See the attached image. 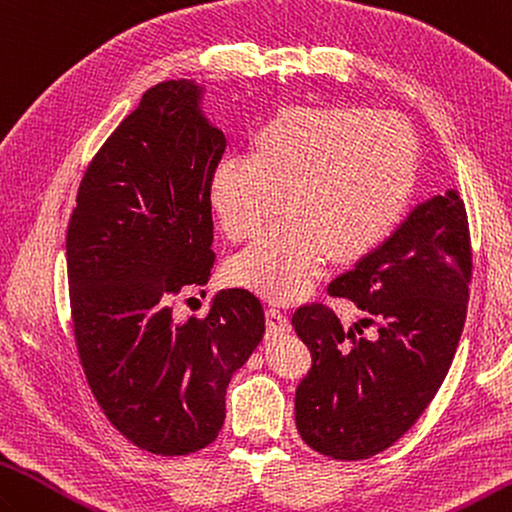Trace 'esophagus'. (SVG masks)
Here are the masks:
<instances>
[{"label": "esophagus", "mask_w": 512, "mask_h": 512, "mask_svg": "<svg viewBox=\"0 0 512 512\" xmlns=\"http://www.w3.org/2000/svg\"><path fill=\"white\" fill-rule=\"evenodd\" d=\"M289 331H291V322L287 320V315L278 309H267V333L271 337H280V335H287Z\"/></svg>", "instance_id": "esophagus-1"}]
</instances>
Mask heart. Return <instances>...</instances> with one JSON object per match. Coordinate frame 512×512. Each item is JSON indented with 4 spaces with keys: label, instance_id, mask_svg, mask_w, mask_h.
<instances>
[{
    "label": "heart",
    "instance_id": "1",
    "mask_svg": "<svg viewBox=\"0 0 512 512\" xmlns=\"http://www.w3.org/2000/svg\"><path fill=\"white\" fill-rule=\"evenodd\" d=\"M418 166L407 124L368 107H289L227 153L208 201L230 241H247L282 208L289 217L227 263V280L274 302H298L326 260L359 258L388 236L410 203Z\"/></svg>",
    "mask_w": 512,
    "mask_h": 512
}]
</instances>
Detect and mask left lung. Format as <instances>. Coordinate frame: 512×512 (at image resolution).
Returning a JSON list of instances; mask_svg holds the SVG:
<instances>
[{"label":"left lung","instance_id":"1","mask_svg":"<svg viewBox=\"0 0 512 512\" xmlns=\"http://www.w3.org/2000/svg\"><path fill=\"white\" fill-rule=\"evenodd\" d=\"M471 238L456 188L418 203L407 219L328 285L377 322L359 337L322 304L293 328L313 355L295 390V425L311 449L363 460L392 447L434 399L451 368L469 304ZM361 324H366L361 320Z\"/></svg>","mask_w":512,"mask_h":512}]
</instances>
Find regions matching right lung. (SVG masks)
<instances>
[{
	"instance_id": "right-lung-1",
	"label": "right lung",
	"mask_w": 512,
	"mask_h": 512,
	"mask_svg": "<svg viewBox=\"0 0 512 512\" xmlns=\"http://www.w3.org/2000/svg\"><path fill=\"white\" fill-rule=\"evenodd\" d=\"M206 87H151L89 164L67 230L78 355L102 412L133 445L162 456L208 447L225 390L265 335L245 289L219 291L208 315L175 320V295L214 265L208 177L225 135Z\"/></svg>"
}]
</instances>
